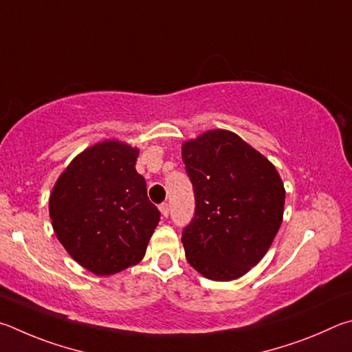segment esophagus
I'll list each match as a JSON object with an SVG mask.
<instances>
[{
	"instance_id": "esophagus-1",
	"label": "esophagus",
	"mask_w": 352,
	"mask_h": 352,
	"mask_svg": "<svg viewBox=\"0 0 352 352\" xmlns=\"http://www.w3.org/2000/svg\"><path fill=\"white\" fill-rule=\"evenodd\" d=\"M159 210H160V213H162V217H168V213H170V207H168V204H166V202H162V204L159 206Z\"/></svg>"
}]
</instances>
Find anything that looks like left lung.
Instances as JSON below:
<instances>
[{"label": "left lung", "instance_id": "8db88e82", "mask_svg": "<svg viewBox=\"0 0 352 352\" xmlns=\"http://www.w3.org/2000/svg\"><path fill=\"white\" fill-rule=\"evenodd\" d=\"M195 217L182 232L187 261L214 281L236 280L261 261L285 212L272 162L238 134L210 129L182 144Z\"/></svg>", "mask_w": 352, "mask_h": 352}]
</instances>
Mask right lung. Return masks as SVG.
Segmentation results:
<instances>
[{
	"instance_id": "1",
	"label": "right lung",
	"mask_w": 352,
	"mask_h": 352,
	"mask_svg": "<svg viewBox=\"0 0 352 352\" xmlns=\"http://www.w3.org/2000/svg\"><path fill=\"white\" fill-rule=\"evenodd\" d=\"M139 150L103 140L72 159L52 188L49 217L58 241L98 276L138 264L160 213L135 171Z\"/></svg>"
}]
</instances>
